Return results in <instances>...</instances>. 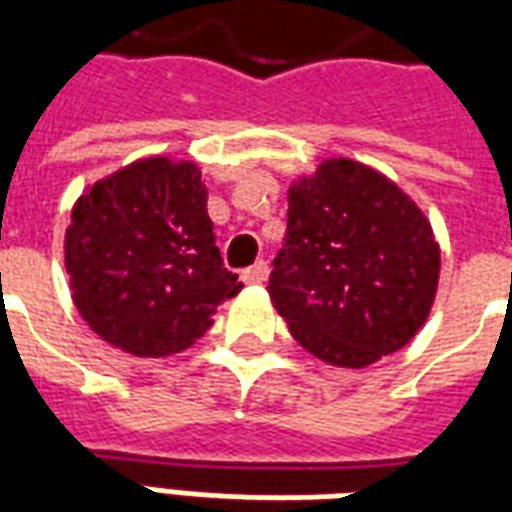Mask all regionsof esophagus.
Returning <instances> with one entry per match:
<instances>
[{"instance_id": "esophagus-1", "label": "esophagus", "mask_w": 512, "mask_h": 512, "mask_svg": "<svg viewBox=\"0 0 512 512\" xmlns=\"http://www.w3.org/2000/svg\"><path fill=\"white\" fill-rule=\"evenodd\" d=\"M241 279H244L246 285H260V282H266V279H268V263H266V260H260V263H255L252 268H246L244 274H241Z\"/></svg>"}]
</instances>
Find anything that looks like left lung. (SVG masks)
Instances as JSON below:
<instances>
[{
  "label": "left lung",
  "mask_w": 512,
  "mask_h": 512,
  "mask_svg": "<svg viewBox=\"0 0 512 512\" xmlns=\"http://www.w3.org/2000/svg\"><path fill=\"white\" fill-rule=\"evenodd\" d=\"M439 271L428 216L384 172L323 158L290 183L268 296L293 340L326 365L362 370L411 343Z\"/></svg>",
  "instance_id": "1"
}]
</instances>
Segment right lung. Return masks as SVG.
I'll return each instance as SVG.
<instances>
[{"label": "right lung", "mask_w": 512, "mask_h": 512, "mask_svg": "<svg viewBox=\"0 0 512 512\" xmlns=\"http://www.w3.org/2000/svg\"><path fill=\"white\" fill-rule=\"evenodd\" d=\"M65 268L84 323L142 359L186 351L241 290L222 266L200 167L169 156L131 161L84 189Z\"/></svg>", "instance_id": "add662e5"}]
</instances>
